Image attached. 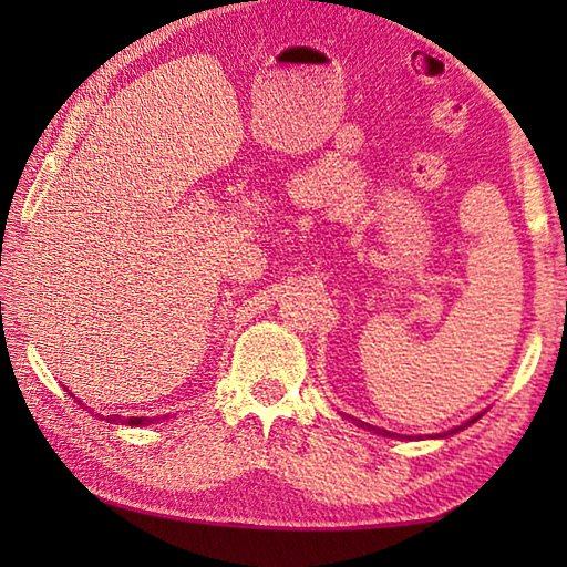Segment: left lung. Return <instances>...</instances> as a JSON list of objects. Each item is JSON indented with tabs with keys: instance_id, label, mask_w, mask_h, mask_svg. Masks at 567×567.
<instances>
[{
	"instance_id": "8db88e82",
	"label": "left lung",
	"mask_w": 567,
	"mask_h": 567,
	"mask_svg": "<svg viewBox=\"0 0 567 567\" xmlns=\"http://www.w3.org/2000/svg\"><path fill=\"white\" fill-rule=\"evenodd\" d=\"M480 417H483V412H480V415H475V417H470L467 422H463V425H457V427H453V430H445V433H440L437 437H447V435H455V433H460V430H465L467 425H473V422H477ZM344 420H352L354 425L358 427H362V430H370V433H375V435H382V437H400V440H408L410 435H398V433H390V430H382V427H375V425H368V422H362V420H358V417H352V415H344Z\"/></svg>"
}]
</instances>
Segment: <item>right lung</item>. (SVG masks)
<instances>
[{"label":"right lung","instance_id":"add662e5","mask_svg":"<svg viewBox=\"0 0 567 567\" xmlns=\"http://www.w3.org/2000/svg\"><path fill=\"white\" fill-rule=\"evenodd\" d=\"M97 417L104 422H112V425H132V427H145V425H152L155 420H159V417H122V415H97Z\"/></svg>","mask_w":567,"mask_h":567}]
</instances>
